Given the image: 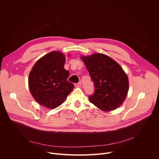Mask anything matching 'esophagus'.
Wrapping results in <instances>:
<instances>
[{
  "label": "esophagus",
  "mask_w": 159,
  "mask_h": 159,
  "mask_svg": "<svg viewBox=\"0 0 159 159\" xmlns=\"http://www.w3.org/2000/svg\"><path fill=\"white\" fill-rule=\"evenodd\" d=\"M75 86L76 87H81V83H80V82H79V83H77V84H75Z\"/></svg>",
  "instance_id": "obj_1"
}]
</instances>
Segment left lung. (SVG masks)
Returning <instances> with one entry per match:
<instances>
[{
	"label": "left lung",
	"mask_w": 159,
	"mask_h": 159,
	"mask_svg": "<svg viewBox=\"0 0 159 159\" xmlns=\"http://www.w3.org/2000/svg\"><path fill=\"white\" fill-rule=\"evenodd\" d=\"M94 82L95 91L89 101L103 111L115 110L125 101L129 90L128 78L115 60L102 53L80 56Z\"/></svg>",
	"instance_id": "1"
}]
</instances>
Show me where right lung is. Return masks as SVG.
I'll return each instance as SVG.
<instances>
[{
	"instance_id": "1",
	"label": "right lung",
	"mask_w": 159,
	"mask_h": 159,
	"mask_svg": "<svg viewBox=\"0 0 159 159\" xmlns=\"http://www.w3.org/2000/svg\"><path fill=\"white\" fill-rule=\"evenodd\" d=\"M65 63V54L53 51L40 58L33 65L28 85L32 96L41 106L55 109L73 90L74 84L67 81L69 72L64 69Z\"/></svg>"
}]
</instances>
